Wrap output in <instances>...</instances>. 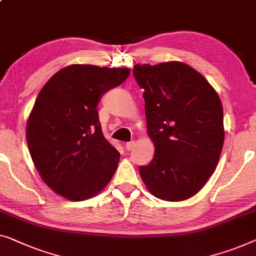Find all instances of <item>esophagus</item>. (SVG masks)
<instances>
[{
  "label": "esophagus",
  "instance_id": "34e87169",
  "mask_svg": "<svg viewBox=\"0 0 256 256\" xmlns=\"http://www.w3.org/2000/svg\"><path fill=\"white\" fill-rule=\"evenodd\" d=\"M134 146H135V142H134V140H132V142L126 143V149H127L128 151H132V149H134Z\"/></svg>",
  "mask_w": 256,
  "mask_h": 256
}]
</instances>
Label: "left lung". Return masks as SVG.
<instances>
[{
  "instance_id": "obj_1",
  "label": "left lung",
  "mask_w": 256,
  "mask_h": 256,
  "mask_svg": "<svg viewBox=\"0 0 256 256\" xmlns=\"http://www.w3.org/2000/svg\"><path fill=\"white\" fill-rule=\"evenodd\" d=\"M144 90L148 135L154 146L140 176L151 194L184 201L201 190L216 170L224 144L223 106L210 83L184 62L134 66Z\"/></svg>"
}]
</instances>
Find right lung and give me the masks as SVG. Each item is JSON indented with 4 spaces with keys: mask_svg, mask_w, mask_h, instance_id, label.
<instances>
[{
    "mask_svg": "<svg viewBox=\"0 0 256 256\" xmlns=\"http://www.w3.org/2000/svg\"><path fill=\"white\" fill-rule=\"evenodd\" d=\"M129 74L128 68L72 64L40 90L26 124L28 151L44 182L64 198H91L116 173L120 154L102 135L97 106Z\"/></svg>",
    "mask_w": 256,
    "mask_h": 256,
    "instance_id": "right-lung-1",
    "label": "right lung"
}]
</instances>
